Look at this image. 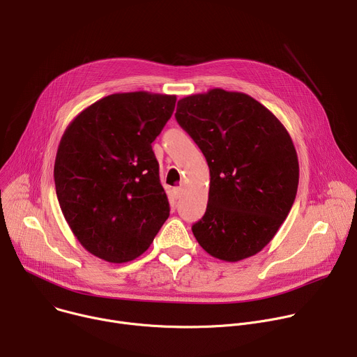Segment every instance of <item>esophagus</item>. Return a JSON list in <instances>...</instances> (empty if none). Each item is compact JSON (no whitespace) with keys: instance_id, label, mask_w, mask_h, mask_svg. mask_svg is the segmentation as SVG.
<instances>
[{"instance_id":"obj_1","label":"esophagus","mask_w":357,"mask_h":357,"mask_svg":"<svg viewBox=\"0 0 357 357\" xmlns=\"http://www.w3.org/2000/svg\"><path fill=\"white\" fill-rule=\"evenodd\" d=\"M182 190H183V188H182V186H176V188H174V195H175V197H176V199H179V197L182 196Z\"/></svg>"}]
</instances>
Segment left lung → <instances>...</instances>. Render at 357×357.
Listing matches in <instances>:
<instances>
[{"label":"left lung","mask_w":357,"mask_h":357,"mask_svg":"<svg viewBox=\"0 0 357 357\" xmlns=\"http://www.w3.org/2000/svg\"><path fill=\"white\" fill-rule=\"evenodd\" d=\"M175 119L211 171L208 208L193 236L219 260L254 256L273 240L296 196L299 165L288 131L257 100L223 89L181 98Z\"/></svg>","instance_id":"1"}]
</instances>
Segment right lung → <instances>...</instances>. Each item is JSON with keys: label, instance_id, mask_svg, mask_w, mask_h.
<instances>
[{"label": "right lung", "instance_id": "add662e5", "mask_svg": "<svg viewBox=\"0 0 357 357\" xmlns=\"http://www.w3.org/2000/svg\"><path fill=\"white\" fill-rule=\"evenodd\" d=\"M176 96L116 93L84 109L66 128L55 160L62 213L80 244L109 263L151 245L169 216L152 142Z\"/></svg>", "mask_w": 357, "mask_h": 357}]
</instances>
